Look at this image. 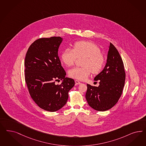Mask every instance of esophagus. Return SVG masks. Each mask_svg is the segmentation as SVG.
<instances>
[{"label": "esophagus", "instance_id": "1", "mask_svg": "<svg viewBox=\"0 0 146 146\" xmlns=\"http://www.w3.org/2000/svg\"><path fill=\"white\" fill-rule=\"evenodd\" d=\"M75 82L76 84H80L81 83L79 80H76Z\"/></svg>", "mask_w": 146, "mask_h": 146}]
</instances>
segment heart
I'll list each match as a JSON object with an SVG mask.
<instances>
[{"mask_svg":"<svg viewBox=\"0 0 146 146\" xmlns=\"http://www.w3.org/2000/svg\"><path fill=\"white\" fill-rule=\"evenodd\" d=\"M85 57L83 62L84 67H75L69 71L71 77L78 80H85L91 71L97 74L102 69L104 64L103 55L99 47L94 43L79 41L74 45V49L67 48L62 52V60L67 66H73L77 57Z\"/></svg>","mask_w":146,"mask_h":146,"instance_id":"heart-1","label":"heart"}]
</instances>
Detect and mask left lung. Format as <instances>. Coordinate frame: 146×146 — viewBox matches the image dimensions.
I'll return each mask as SVG.
<instances>
[{
  "label": "left lung",
  "instance_id": "obj_1",
  "mask_svg": "<svg viewBox=\"0 0 146 146\" xmlns=\"http://www.w3.org/2000/svg\"><path fill=\"white\" fill-rule=\"evenodd\" d=\"M106 65L94 77L99 80V86L87 84L85 98L90 106L98 111H105L113 107L122 94L125 72L122 58L111 43L108 47Z\"/></svg>",
  "mask_w": 146,
  "mask_h": 146
}]
</instances>
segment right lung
<instances>
[{"instance_id": "right-lung-1", "label": "right lung", "mask_w": 146, "mask_h": 146, "mask_svg": "<svg viewBox=\"0 0 146 146\" xmlns=\"http://www.w3.org/2000/svg\"><path fill=\"white\" fill-rule=\"evenodd\" d=\"M62 41L59 36L39 38L29 47L25 57V81L29 94L40 108L49 112L66 105L68 92L75 85L73 79L66 77L58 56ZM60 80L61 85L55 84Z\"/></svg>"}]
</instances>
